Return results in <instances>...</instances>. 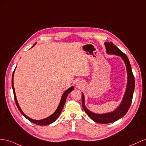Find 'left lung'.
I'll list each match as a JSON object with an SVG mask.
<instances>
[{
  "label": "left lung",
  "mask_w": 146,
  "mask_h": 146,
  "mask_svg": "<svg viewBox=\"0 0 146 146\" xmlns=\"http://www.w3.org/2000/svg\"><path fill=\"white\" fill-rule=\"evenodd\" d=\"M105 46L107 54L120 56L124 62L127 73V83L125 92L124 94L121 103L114 111L108 112V113L96 114L87 109L85 105L84 95L82 92V106L83 110L94 122L102 124L114 122L126 114L131 104L133 92L135 90V78L127 56L111 41L105 42Z\"/></svg>",
  "instance_id": "1"
}]
</instances>
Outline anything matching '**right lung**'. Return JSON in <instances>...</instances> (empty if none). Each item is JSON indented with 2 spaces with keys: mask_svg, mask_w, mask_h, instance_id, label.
I'll list each match as a JSON object with an SVG mask.
<instances>
[{
  "mask_svg": "<svg viewBox=\"0 0 146 146\" xmlns=\"http://www.w3.org/2000/svg\"><path fill=\"white\" fill-rule=\"evenodd\" d=\"M36 43H35L34 46H33L32 47H34V46L36 44ZM16 69V68H15ZM15 69L14 70V72L13 73V75H12V80H11V84H12V88H13V94H14V98H15V102H16V106H17L18 108L19 111H20L21 113L25 117H26L27 119H28L29 121L34 123L35 124H36V125H42V126H44V125H49V124H51L52 123V122H55L56 119L59 117V116L60 115L61 112L62 111V110H63L64 108V105L65 103V102H66V97H67L68 95L72 92V90H73L74 89V87L73 86H72L70 87L69 89H68L66 90H65L64 92V93L63 94V95H62V97H61V100H60V103L59 106H58L57 108L56 109V110L55 111V112H54V113L52 114H51L50 116H49V117L45 118V119H41V120H35V119H31L29 117H28V116H27L26 114H25L23 111H22V110L21 109V108L19 105L18 104V102L17 101V98H16V94H15V87H14V84H13V78H14V73H15Z\"/></svg>",
  "mask_w": 146,
  "mask_h": 146,
  "instance_id": "add662e5",
  "label": "right lung"
}]
</instances>
